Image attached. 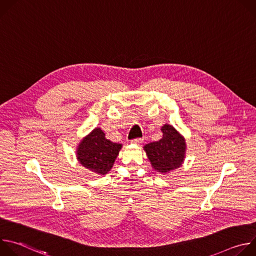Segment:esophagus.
Returning <instances> with one entry per match:
<instances>
[{"instance_id": "34e87169", "label": "esophagus", "mask_w": 256, "mask_h": 256, "mask_svg": "<svg viewBox=\"0 0 256 256\" xmlns=\"http://www.w3.org/2000/svg\"><path fill=\"white\" fill-rule=\"evenodd\" d=\"M142 142H144V138H134V140H132V142H134V144H142Z\"/></svg>"}]
</instances>
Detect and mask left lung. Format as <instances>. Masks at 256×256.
Returning a JSON list of instances; mask_svg holds the SVG:
<instances>
[{"mask_svg": "<svg viewBox=\"0 0 256 256\" xmlns=\"http://www.w3.org/2000/svg\"><path fill=\"white\" fill-rule=\"evenodd\" d=\"M162 138L147 144L144 150L147 153L152 167L160 173H169L179 168L186 158V142L172 126L164 124L161 128Z\"/></svg>", "mask_w": 256, "mask_h": 256, "instance_id": "8db88e82", "label": "left lung"}]
</instances>
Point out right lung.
Segmentation results:
<instances>
[{
  "label": "right lung",
  "mask_w": 256,
  "mask_h": 256,
  "mask_svg": "<svg viewBox=\"0 0 256 256\" xmlns=\"http://www.w3.org/2000/svg\"><path fill=\"white\" fill-rule=\"evenodd\" d=\"M122 147V144L107 140L103 130L96 128L80 142L77 159L88 170L105 175L112 168Z\"/></svg>",
  "instance_id": "add662e5"
}]
</instances>
